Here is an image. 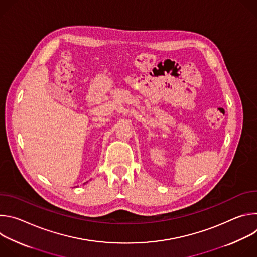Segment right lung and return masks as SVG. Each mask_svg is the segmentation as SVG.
Instances as JSON below:
<instances>
[{
    "label": "right lung",
    "mask_w": 257,
    "mask_h": 257,
    "mask_svg": "<svg viewBox=\"0 0 257 257\" xmlns=\"http://www.w3.org/2000/svg\"><path fill=\"white\" fill-rule=\"evenodd\" d=\"M84 184H85V183H84Z\"/></svg>",
    "instance_id": "right-lung-1"
}]
</instances>
